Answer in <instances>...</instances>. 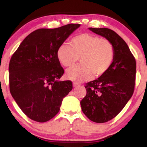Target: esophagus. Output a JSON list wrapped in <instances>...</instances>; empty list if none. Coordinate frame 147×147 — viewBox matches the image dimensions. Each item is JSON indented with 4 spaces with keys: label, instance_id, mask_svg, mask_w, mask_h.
I'll return each instance as SVG.
<instances>
[{
    "label": "esophagus",
    "instance_id": "esophagus-1",
    "mask_svg": "<svg viewBox=\"0 0 147 147\" xmlns=\"http://www.w3.org/2000/svg\"><path fill=\"white\" fill-rule=\"evenodd\" d=\"M79 85H80V84H78V83H76V82H74V83H73V86H74V87H77V86H78Z\"/></svg>",
    "mask_w": 147,
    "mask_h": 147
}]
</instances>
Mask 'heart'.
Instances as JSON below:
<instances>
[{
  "label": "heart",
  "mask_w": 147,
  "mask_h": 147,
  "mask_svg": "<svg viewBox=\"0 0 147 147\" xmlns=\"http://www.w3.org/2000/svg\"><path fill=\"white\" fill-rule=\"evenodd\" d=\"M70 45L62 44L57 49V57L65 67L76 63L81 57V65L72 66L66 76L74 82L98 77L109 69L114 58V49L107 39L91 34L84 33L74 37Z\"/></svg>",
  "instance_id": "1"
}]
</instances>
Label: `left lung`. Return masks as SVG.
Instances as JSON below:
<instances>
[{
    "mask_svg": "<svg viewBox=\"0 0 147 147\" xmlns=\"http://www.w3.org/2000/svg\"><path fill=\"white\" fill-rule=\"evenodd\" d=\"M113 45L114 58L109 69L86 84V95L81 102L84 114L90 120L104 123L116 117L133 94L136 60L125 41L108 28H89Z\"/></svg>",
    "mask_w": 147,
    "mask_h": 147,
    "instance_id": "1",
    "label": "left lung"
}]
</instances>
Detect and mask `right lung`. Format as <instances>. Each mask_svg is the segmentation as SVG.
Instances as JSON below:
<instances>
[{"label":"right lung","mask_w":147,"mask_h":147,"mask_svg":"<svg viewBox=\"0 0 147 147\" xmlns=\"http://www.w3.org/2000/svg\"><path fill=\"white\" fill-rule=\"evenodd\" d=\"M68 24L55 29H39L20 44L10 60L12 96L30 119L45 122L59 111L63 98L73 88L69 80L59 81L64 73L57 49L80 27Z\"/></svg>","instance_id":"right-lung-1"}]
</instances>
